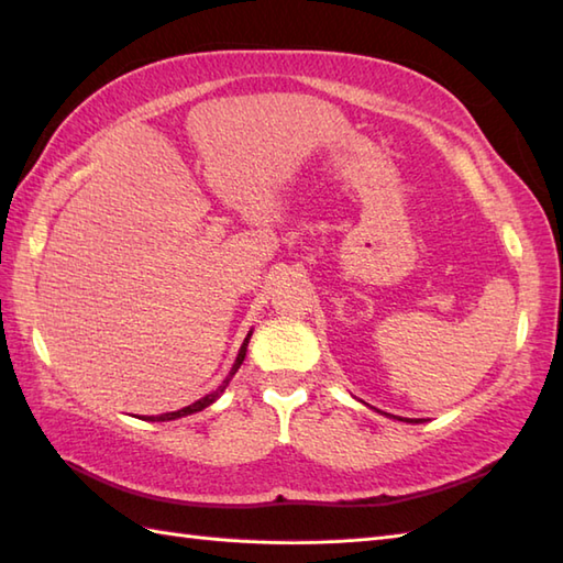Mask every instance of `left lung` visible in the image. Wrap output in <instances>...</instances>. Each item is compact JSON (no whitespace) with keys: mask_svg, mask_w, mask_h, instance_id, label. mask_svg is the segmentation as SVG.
Segmentation results:
<instances>
[{"mask_svg":"<svg viewBox=\"0 0 563 563\" xmlns=\"http://www.w3.org/2000/svg\"><path fill=\"white\" fill-rule=\"evenodd\" d=\"M410 422H417V420H410Z\"/></svg>","mask_w":563,"mask_h":563,"instance_id":"1","label":"left lung"}]
</instances>
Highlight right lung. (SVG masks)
Returning a JSON list of instances; mask_svg holds the SVG:
<instances>
[{
  "label": "right lung",
  "instance_id": "add662e5",
  "mask_svg": "<svg viewBox=\"0 0 563 563\" xmlns=\"http://www.w3.org/2000/svg\"><path fill=\"white\" fill-rule=\"evenodd\" d=\"M249 339H251V334L244 339V344H241V349H239V356H236V363H234V368L229 371V376L224 378V383L219 385V388L214 390V393H209V395H205L202 400H197V402H192V405H187V407H183V410H178V412H165V415H161V417H148V420H153V422H168V420H178V417H185V415H192V412H200V410H205L207 405H212L219 395L224 393V388L229 385V380L234 378V373L239 371V366L241 363H244V356H246V346H249Z\"/></svg>",
  "mask_w": 563,
  "mask_h": 563
}]
</instances>
